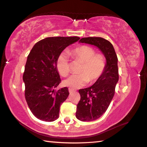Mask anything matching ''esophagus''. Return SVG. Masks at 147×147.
Returning a JSON list of instances; mask_svg holds the SVG:
<instances>
[{"label": "esophagus", "mask_w": 147, "mask_h": 147, "mask_svg": "<svg viewBox=\"0 0 147 147\" xmlns=\"http://www.w3.org/2000/svg\"><path fill=\"white\" fill-rule=\"evenodd\" d=\"M69 93H70V94H71V93L74 92V90L73 89H71V88H69Z\"/></svg>", "instance_id": "34e87169"}]
</instances>
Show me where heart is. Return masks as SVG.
<instances>
[{
    "label": "heart",
    "instance_id": "1",
    "mask_svg": "<svg viewBox=\"0 0 147 147\" xmlns=\"http://www.w3.org/2000/svg\"><path fill=\"white\" fill-rule=\"evenodd\" d=\"M69 54L73 59L83 63L79 73L73 74L65 80L63 84L72 89H78L85 85L88 81L92 82L99 78L105 67V61L102 55L96 54L92 47L82 46L76 48ZM57 67L61 75L66 76L70 72V64L67 55L62 53L57 61Z\"/></svg>",
    "mask_w": 147,
    "mask_h": 147
}]
</instances>
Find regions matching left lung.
I'll return each instance as SVG.
<instances>
[{"instance_id": "1", "label": "left lung", "mask_w": 147, "mask_h": 147, "mask_svg": "<svg viewBox=\"0 0 147 147\" xmlns=\"http://www.w3.org/2000/svg\"><path fill=\"white\" fill-rule=\"evenodd\" d=\"M79 42L97 47L107 61L103 73L94 85L79 90L80 100L76 107V117L80 121H91L105 113L114 97L119 80L118 57L113 44L101 37L82 38Z\"/></svg>"}]
</instances>
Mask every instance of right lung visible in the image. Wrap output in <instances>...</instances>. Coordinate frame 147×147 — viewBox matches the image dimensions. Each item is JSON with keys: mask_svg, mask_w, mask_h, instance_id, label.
<instances>
[{"mask_svg": "<svg viewBox=\"0 0 147 147\" xmlns=\"http://www.w3.org/2000/svg\"><path fill=\"white\" fill-rule=\"evenodd\" d=\"M78 36L48 37L32 48L25 65L23 81L29 109L37 118L53 121L59 117L60 107L69 94L68 88L55 90L61 82L57 67L58 57Z\"/></svg>", "mask_w": 147, "mask_h": 147, "instance_id": "add662e5", "label": "right lung"}]
</instances>
